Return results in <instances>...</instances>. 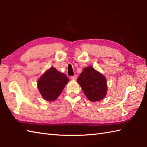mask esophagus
<instances>
[{
  "label": "esophagus",
  "mask_w": 147,
  "mask_h": 147,
  "mask_svg": "<svg viewBox=\"0 0 147 147\" xmlns=\"http://www.w3.org/2000/svg\"><path fill=\"white\" fill-rule=\"evenodd\" d=\"M76 78H77L76 75H74V76H71V79L73 80H76Z\"/></svg>",
  "instance_id": "obj_1"
}]
</instances>
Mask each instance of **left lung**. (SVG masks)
<instances>
[{"instance_id": "8db88e82", "label": "left lung", "mask_w": 147, "mask_h": 147, "mask_svg": "<svg viewBox=\"0 0 147 147\" xmlns=\"http://www.w3.org/2000/svg\"><path fill=\"white\" fill-rule=\"evenodd\" d=\"M77 82L90 101L101 100L106 95L107 87L105 78L91 66L83 69Z\"/></svg>"}]
</instances>
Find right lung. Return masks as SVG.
<instances>
[{"label":"right lung","instance_id":"obj_1","mask_svg":"<svg viewBox=\"0 0 147 147\" xmlns=\"http://www.w3.org/2000/svg\"><path fill=\"white\" fill-rule=\"evenodd\" d=\"M68 82L65 74L52 67L40 78L37 86L43 98L54 101L60 95Z\"/></svg>","mask_w":147,"mask_h":147}]
</instances>
